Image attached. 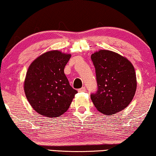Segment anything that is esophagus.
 <instances>
[{
    "mask_svg": "<svg viewBox=\"0 0 156 156\" xmlns=\"http://www.w3.org/2000/svg\"><path fill=\"white\" fill-rule=\"evenodd\" d=\"M86 88L85 86H83V87H81V88H80V89L78 90L79 92H86Z\"/></svg>",
    "mask_w": 156,
    "mask_h": 156,
    "instance_id": "obj_1",
    "label": "esophagus"
}]
</instances>
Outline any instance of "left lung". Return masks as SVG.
<instances>
[{
    "label": "left lung",
    "mask_w": 156,
    "mask_h": 156,
    "mask_svg": "<svg viewBox=\"0 0 156 156\" xmlns=\"http://www.w3.org/2000/svg\"><path fill=\"white\" fill-rule=\"evenodd\" d=\"M95 68L98 90L90 98L98 111L106 116L121 112L128 106L135 94V68L125 57L109 50L91 55Z\"/></svg>",
    "instance_id": "obj_1"
}]
</instances>
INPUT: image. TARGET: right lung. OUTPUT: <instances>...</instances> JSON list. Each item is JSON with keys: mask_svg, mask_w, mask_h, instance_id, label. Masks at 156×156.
Instances as JSON below:
<instances>
[{"mask_svg": "<svg viewBox=\"0 0 156 156\" xmlns=\"http://www.w3.org/2000/svg\"><path fill=\"white\" fill-rule=\"evenodd\" d=\"M71 57L58 50L34 60L26 73L24 92L31 107L48 118L64 114L77 91L69 83L64 68Z\"/></svg>", "mask_w": 156, "mask_h": 156, "instance_id": "obj_1", "label": "right lung"}]
</instances>
